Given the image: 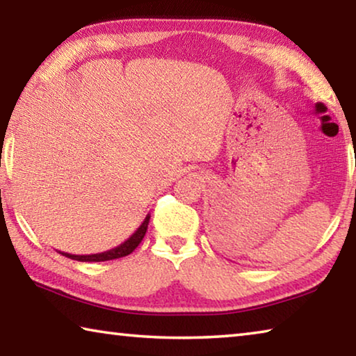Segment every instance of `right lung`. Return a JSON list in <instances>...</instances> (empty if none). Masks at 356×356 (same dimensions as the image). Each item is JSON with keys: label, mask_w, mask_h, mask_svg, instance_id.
<instances>
[{"label": "right lung", "mask_w": 356, "mask_h": 356, "mask_svg": "<svg viewBox=\"0 0 356 356\" xmlns=\"http://www.w3.org/2000/svg\"><path fill=\"white\" fill-rule=\"evenodd\" d=\"M150 215L147 213L146 218L141 222V226L136 229V231L131 234V236L125 240L124 243H120L119 246L113 250H108L104 252H97V254H70V252H63L58 251L59 254H63L69 259H74V261H80V262H104V261H113V259H119L124 256H129L130 252H134L136 250V246L141 243V240L144 238L147 232V225H149Z\"/></svg>", "instance_id": "1"}]
</instances>
